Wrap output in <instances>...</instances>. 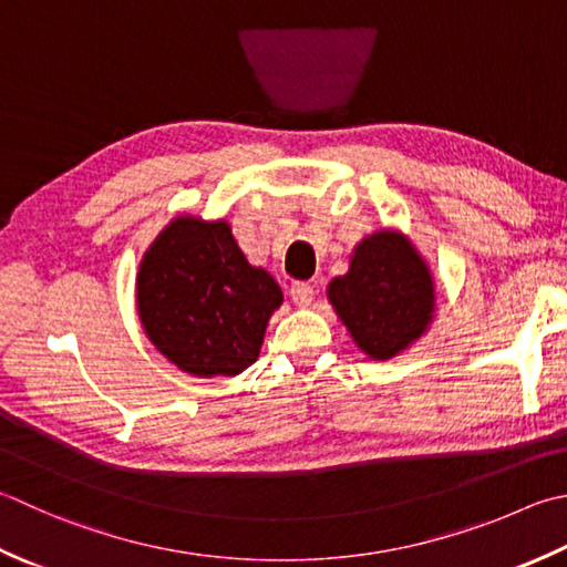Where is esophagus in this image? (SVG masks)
<instances>
[{
  "mask_svg": "<svg viewBox=\"0 0 567 567\" xmlns=\"http://www.w3.org/2000/svg\"><path fill=\"white\" fill-rule=\"evenodd\" d=\"M290 297L297 307H309L315 299V287L307 282H292L290 285Z\"/></svg>",
  "mask_w": 567,
  "mask_h": 567,
  "instance_id": "34e87169",
  "label": "esophagus"
}]
</instances>
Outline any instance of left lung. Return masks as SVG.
<instances>
[{"mask_svg": "<svg viewBox=\"0 0 567 567\" xmlns=\"http://www.w3.org/2000/svg\"><path fill=\"white\" fill-rule=\"evenodd\" d=\"M351 341L373 361L401 357L427 334L437 312L435 277L403 230L379 228L351 250L347 275L327 285Z\"/></svg>", "mask_w": 567, "mask_h": 567, "instance_id": "8db88e82", "label": "left lung"}]
</instances>
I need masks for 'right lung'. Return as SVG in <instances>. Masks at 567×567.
Returning <instances> with one entry per match:
<instances>
[{
    "label": "right lung",
    "mask_w": 567,
    "mask_h": 567,
    "mask_svg": "<svg viewBox=\"0 0 567 567\" xmlns=\"http://www.w3.org/2000/svg\"><path fill=\"white\" fill-rule=\"evenodd\" d=\"M280 305V285L248 262L226 218H172L144 250L135 277L144 334L196 379L238 375L258 361Z\"/></svg>",
    "instance_id": "right-lung-1"
}]
</instances>
